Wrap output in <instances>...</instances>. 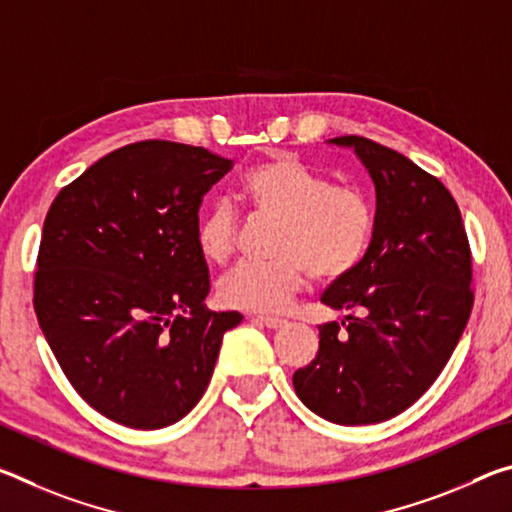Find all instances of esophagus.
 I'll return each instance as SVG.
<instances>
[{"mask_svg": "<svg viewBox=\"0 0 512 512\" xmlns=\"http://www.w3.org/2000/svg\"><path fill=\"white\" fill-rule=\"evenodd\" d=\"M253 320H255V323H259V325L268 327V329H280V327L287 325V320H282V318H271V316H255Z\"/></svg>", "mask_w": 512, "mask_h": 512, "instance_id": "34e87169", "label": "esophagus"}]
</instances>
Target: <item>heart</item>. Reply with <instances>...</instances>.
Instances as JSON below:
<instances>
[{
  "label": "heart",
  "mask_w": 512,
  "mask_h": 512,
  "mask_svg": "<svg viewBox=\"0 0 512 512\" xmlns=\"http://www.w3.org/2000/svg\"><path fill=\"white\" fill-rule=\"evenodd\" d=\"M241 198L253 214L277 221L264 264H241L223 277L225 307L273 314L307 284L350 273L372 237V205L359 189L329 185L323 173L296 155L280 153L255 164L241 180ZM196 246L210 264H225L237 250V212L216 203L196 223Z\"/></svg>",
  "instance_id": "obj_1"
}]
</instances>
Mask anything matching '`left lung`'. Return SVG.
Wrapping results in <instances>:
<instances>
[{
	"instance_id": "obj_1",
	"label": "left lung",
	"mask_w": 512,
	"mask_h": 512,
	"mask_svg": "<svg viewBox=\"0 0 512 512\" xmlns=\"http://www.w3.org/2000/svg\"><path fill=\"white\" fill-rule=\"evenodd\" d=\"M327 144L354 151L377 210L366 255L320 296L348 316L318 327L316 359L293 372V388L320 418L352 427L395 418L443 372L472 311V257L438 178L366 137Z\"/></svg>"
}]
</instances>
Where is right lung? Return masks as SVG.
Wrapping results in <instances>:
<instances>
[{
    "label": "right lung",
    "mask_w": 512,
    "mask_h": 512,
    "mask_svg": "<svg viewBox=\"0 0 512 512\" xmlns=\"http://www.w3.org/2000/svg\"><path fill=\"white\" fill-rule=\"evenodd\" d=\"M232 160L146 140L60 189L42 225L38 323L85 402L133 429L183 420L239 311H210L198 207Z\"/></svg>",
    "instance_id": "1"
}]
</instances>
